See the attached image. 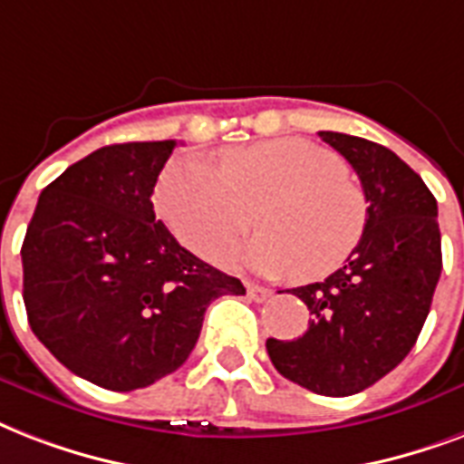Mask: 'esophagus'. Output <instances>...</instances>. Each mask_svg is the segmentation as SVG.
<instances>
[{"label": "esophagus", "instance_id": "1", "mask_svg": "<svg viewBox=\"0 0 464 464\" xmlns=\"http://www.w3.org/2000/svg\"><path fill=\"white\" fill-rule=\"evenodd\" d=\"M246 295H249L254 303H266V300H268L273 293L268 288H261V285H256V283H246Z\"/></svg>", "mask_w": 464, "mask_h": 464}]
</instances>
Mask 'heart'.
<instances>
[{
    "label": "heart",
    "instance_id": "heart-1",
    "mask_svg": "<svg viewBox=\"0 0 464 464\" xmlns=\"http://www.w3.org/2000/svg\"><path fill=\"white\" fill-rule=\"evenodd\" d=\"M157 208L183 246L218 258L254 227L244 249L254 271L322 281L346 264L368 227V198L348 164L310 140L278 138L229 147L218 169L181 157L164 169Z\"/></svg>",
    "mask_w": 464,
    "mask_h": 464
}]
</instances>
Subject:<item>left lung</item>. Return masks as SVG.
<instances>
[{
    "mask_svg": "<svg viewBox=\"0 0 464 464\" xmlns=\"http://www.w3.org/2000/svg\"><path fill=\"white\" fill-rule=\"evenodd\" d=\"M361 179L368 227L346 264L326 281L293 290L310 329L293 341H266L283 378L326 397L375 385L414 348L440 278L438 206L421 176L392 150L322 130Z\"/></svg>",
    "mask_w": 464,
    "mask_h": 464,
    "instance_id": "left-lung-1",
    "label": "left lung"
}]
</instances>
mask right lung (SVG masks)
Returning <instances> with one entry per match:
<instances>
[{
	"instance_id": "obj_1",
	"label": "right lung",
	"mask_w": 464,
	"mask_h": 464,
	"mask_svg": "<svg viewBox=\"0 0 464 464\" xmlns=\"http://www.w3.org/2000/svg\"><path fill=\"white\" fill-rule=\"evenodd\" d=\"M176 140L96 150L45 186L21 246L24 304L43 346L113 392L161 380L198 341L208 304L239 278L183 249L152 193Z\"/></svg>"
}]
</instances>
